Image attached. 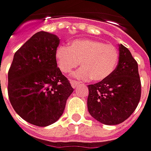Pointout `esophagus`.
I'll list each match as a JSON object with an SVG mask.
<instances>
[{
	"mask_svg": "<svg viewBox=\"0 0 151 151\" xmlns=\"http://www.w3.org/2000/svg\"><path fill=\"white\" fill-rule=\"evenodd\" d=\"M70 83H71V86L73 88H76L78 85H79V83L78 81H75V80H70Z\"/></svg>",
	"mask_w": 151,
	"mask_h": 151,
	"instance_id": "1",
	"label": "esophagus"
}]
</instances>
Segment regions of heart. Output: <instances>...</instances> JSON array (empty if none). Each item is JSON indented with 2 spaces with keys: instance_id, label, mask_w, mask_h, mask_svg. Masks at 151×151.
I'll return each instance as SVG.
<instances>
[{
  "instance_id": "1",
  "label": "heart",
  "mask_w": 151,
  "mask_h": 151,
  "mask_svg": "<svg viewBox=\"0 0 151 151\" xmlns=\"http://www.w3.org/2000/svg\"><path fill=\"white\" fill-rule=\"evenodd\" d=\"M55 58L63 73H71L81 62L83 67L74 73L76 78L99 82L114 72L118 63L119 53L112 45L95 40H77L70 43L69 47H58Z\"/></svg>"
}]
</instances>
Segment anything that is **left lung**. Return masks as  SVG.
<instances>
[{
	"label": "left lung",
	"mask_w": 151,
	"mask_h": 151,
	"mask_svg": "<svg viewBox=\"0 0 151 151\" xmlns=\"http://www.w3.org/2000/svg\"><path fill=\"white\" fill-rule=\"evenodd\" d=\"M88 109L93 118L105 125H117L136 110L141 84L138 64L130 50L119 45V61L108 78L88 85Z\"/></svg>",
	"instance_id": "obj_1"
}]
</instances>
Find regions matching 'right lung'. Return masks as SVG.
Returning a JSON list of instances; mask_svg holds the SVG:
<instances>
[{
  "label": "right lung",
  "instance_id": "obj_1",
  "mask_svg": "<svg viewBox=\"0 0 151 151\" xmlns=\"http://www.w3.org/2000/svg\"><path fill=\"white\" fill-rule=\"evenodd\" d=\"M59 38L40 31L15 52L8 72V96L27 122L47 127L62 116L73 88L57 67Z\"/></svg>",
  "mask_w": 151,
  "mask_h": 151
}]
</instances>
